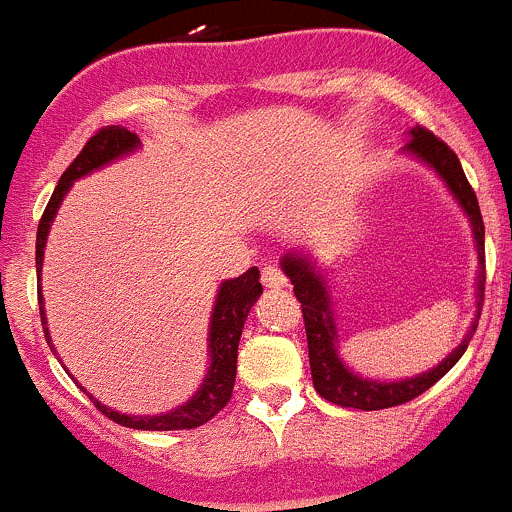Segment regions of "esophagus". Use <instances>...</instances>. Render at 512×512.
<instances>
[{"instance_id": "1", "label": "esophagus", "mask_w": 512, "mask_h": 512, "mask_svg": "<svg viewBox=\"0 0 512 512\" xmlns=\"http://www.w3.org/2000/svg\"><path fill=\"white\" fill-rule=\"evenodd\" d=\"M261 283L266 288H286L288 286V278L283 276V271L281 268H276V266H263V271H261Z\"/></svg>"}]
</instances>
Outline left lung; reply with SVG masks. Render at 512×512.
<instances>
[{"label": "left lung", "mask_w": 512, "mask_h": 512, "mask_svg": "<svg viewBox=\"0 0 512 512\" xmlns=\"http://www.w3.org/2000/svg\"><path fill=\"white\" fill-rule=\"evenodd\" d=\"M404 150H407L409 155L419 157L421 162H426L436 175L444 179L446 187L451 189V194L456 197V202L461 204L468 221H471L478 263H481L476 291V320L471 323V330L463 337L461 345H458L444 362H439L434 370L416 374L412 379H402V382H377V379L352 374L345 367V362L340 360V355H337L333 300H330L328 286H325L323 276L315 271L313 261L303 254H286L281 261L283 271H286V276L291 278L293 283L295 298L300 300V308H303L305 335H308L310 374H313L315 389H318L320 397L328 399V402L340 404V407L362 409V412H377V409L399 407V404L412 402L419 394H424L426 389L434 387V384L461 360L463 352H466L468 342H471V337L478 328L483 291H486V226H483L476 192H473L466 175H463V167L461 162H458L456 152H453L444 140L436 138L431 130L421 128V125H416L412 130V138L407 140V147H404Z\"/></svg>", "instance_id": "obj_1"}]
</instances>
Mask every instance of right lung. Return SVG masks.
I'll return each instance as SVG.
<instances>
[{"instance_id":"right-lung-1","label":"right lung","mask_w":512,"mask_h":512,"mask_svg":"<svg viewBox=\"0 0 512 512\" xmlns=\"http://www.w3.org/2000/svg\"><path fill=\"white\" fill-rule=\"evenodd\" d=\"M138 147H140L138 135L130 133V130L123 128V125H105V128L96 130V135L83 145V150L78 152L76 160H73L71 165H68V170L61 175L54 194H51L49 204H46L44 214H41L39 231H36V273H39L41 325H44V335L51 350H54V345H51L49 328H46L44 298H41V263H44L46 236H49L51 221L56 217V209L61 207L63 197H66V192L71 189V184L76 182V179L86 177L88 172L93 170H100V167L118 160V157L130 155V152L138 150ZM261 293L263 288L261 283H258L256 266L249 268L244 276L221 283L217 293V303H214V310H212V323H209V360H212V365H209V372L207 377H204L202 387H199L197 394H194L189 402H184L182 407L172 409V412L160 414V416H128V414L113 412V409H108L105 404H100L96 397H91L86 389L83 387L81 389L93 399L98 412H103L108 419H113L115 424L128 426V429L177 431V429H197V426L207 424L209 419H214V416L229 404L231 392H234L236 352H239L241 330H244L246 318H249L251 305L256 303Z\"/></svg>"}]
</instances>
